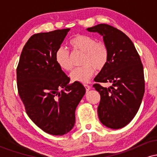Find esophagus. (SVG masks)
I'll use <instances>...</instances> for the list:
<instances>
[{
    "label": "esophagus",
    "mask_w": 157,
    "mask_h": 157,
    "mask_svg": "<svg viewBox=\"0 0 157 157\" xmlns=\"http://www.w3.org/2000/svg\"><path fill=\"white\" fill-rule=\"evenodd\" d=\"M84 86H85V88H86V91H89L90 90V89H91V86H89V85H86V84H85L84 85Z\"/></svg>",
    "instance_id": "esophagus-1"
}]
</instances>
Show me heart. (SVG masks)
<instances>
[{
  "mask_svg": "<svg viewBox=\"0 0 157 157\" xmlns=\"http://www.w3.org/2000/svg\"><path fill=\"white\" fill-rule=\"evenodd\" d=\"M69 46L75 51L83 52L81 63L70 74L71 80L75 82H87L94 73L95 68L101 70L107 64L109 49L102 42H96L91 36L77 35L69 40ZM55 61L61 69L70 71L72 68L69 52L66 48L60 47L55 52Z\"/></svg>",
  "mask_w": 157,
  "mask_h": 157,
  "instance_id": "b5f03b06",
  "label": "heart"
}]
</instances>
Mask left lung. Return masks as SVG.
Segmentation results:
<instances>
[{
  "label": "left lung",
  "instance_id": "obj_1",
  "mask_svg": "<svg viewBox=\"0 0 157 157\" xmlns=\"http://www.w3.org/2000/svg\"><path fill=\"white\" fill-rule=\"evenodd\" d=\"M103 37L109 49L107 64L94 78L93 87L100 93L97 113L106 127L119 129L130 122L137 113L145 92L143 66L131 39L108 24L88 28ZM101 83L111 84L109 88Z\"/></svg>",
  "mask_w": 157,
  "mask_h": 157
}]
</instances>
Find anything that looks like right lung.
<instances>
[{"instance_id": "add662e5", "label": "right lung", "mask_w": 157, "mask_h": 157, "mask_svg": "<svg viewBox=\"0 0 157 157\" xmlns=\"http://www.w3.org/2000/svg\"><path fill=\"white\" fill-rule=\"evenodd\" d=\"M69 30L32 35L23 48L17 67V90L27 115L40 128L55 136L72 129L75 110L86 93L80 82L68 83L70 78L55 61V52Z\"/></svg>"}]
</instances>
